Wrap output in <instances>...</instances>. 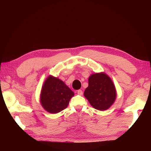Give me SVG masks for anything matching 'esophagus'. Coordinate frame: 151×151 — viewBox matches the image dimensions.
Masks as SVG:
<instances>
[{
    "mask_svg": "<svg viewBox=\"0 0 151 151\" xmlns=\"http://www.w3.org/2000/svg\"><path fill=\"white\" fill-rule=\"evenodd\" d=\"M77 94H78L79 95H82L83 94V91L82 90H81V89H79V90H78L77 91Z\"/></svg>",
    "mask_w": 151,
    "mask_h": 151,
    "instance_id": "1",
    "label": "esophagus"
}]
</instances>
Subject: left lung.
<instances>
[{"instance_id":"8db88e82","label":"left lung","mask_w":151,"mask_h":151,"mask_svg":"<svg viewBox=\"0 0 151 151\" xmlns=\"http://www.w3.org/2000/svg\"><path fill=\"white\" fill-rule=\"evenodd\" d=\"M88 83L84 96L94 108L106 110L116 98L115 87L110 77L103 72L95 73L89 76Z\"/></svg>"}]
</instances>
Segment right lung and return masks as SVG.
<instances>
[{
	"label": "right lung",
	"instance_id": "1",
	"mask_svg": "<svg viewBox=\"0 0 151 151\" xmlns=\"http://www.w3.org/2000/svg\"><path fill=\"white\" fill-rule=\"evenodd\" d=\"M74 93L62 81L52 76L45 80L40 95L43 108L50 113H57L65 109Z\"/></svg>",
	"mask_w": 151,
	"mask_h": 151
}]
</instances>
